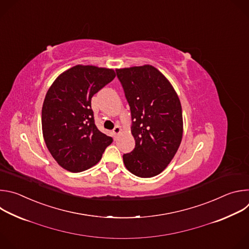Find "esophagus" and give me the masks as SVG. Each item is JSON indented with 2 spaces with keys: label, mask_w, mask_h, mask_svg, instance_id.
Instances as JSON below:
<instances>
[{
  "label": "esophagus",
  "mask_w": 249,
  "mask_h": 249,
  "mask_svg": "<svg viewBox=\"0 0 249 249\" xmlns=\"http://www.w3.org/2000/svg\"><path fill=\"white\" fill-rule=\"evenodd\" d=\"M113 135H114V137L116 138V136H118L120 133H121V128L119 127V126H116L114 129H113Z\"/></svg>",
  "instance_id": "34e87169"
}]
</instances>
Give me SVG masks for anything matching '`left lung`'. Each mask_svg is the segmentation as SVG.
Listing matches in <instances>:
<instances>
[{
    "label": "left lung",
    "instance_id": "obj_1",
    "mask_svg": "<svg viewBox=\"0 0 249 249\" xmlns=\"http://www.w3.org/2000/svg\"><path fill=\"white\" fill-rule=\"evenodd\" d=\"M129 103L135 149L123 155L126 168L143 178L160 174L178 150L182 108L168 80L151 65L116 70Z\"/></svg>",
    "mask_w": 249,
    "mask_h": 249
}]
</instances>
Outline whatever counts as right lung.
<instances>
[{"label":"right lung","mask_w":249,"mask_h":249,"mask_svg":"<svg viewBox=\"0 0 249 249\" xmlns=\"http://www.w3.org/2000/svg\"><path fill=\"white\" fill-rule=\"evenodd\" d=\"M114 70L77 65L62 73L49 88L42 106V133L54 160L71 172L96 164L112 138L94 124L91 97L109 84Z\"/></svg>","instance_id":"add662e5"}]
</instances>
